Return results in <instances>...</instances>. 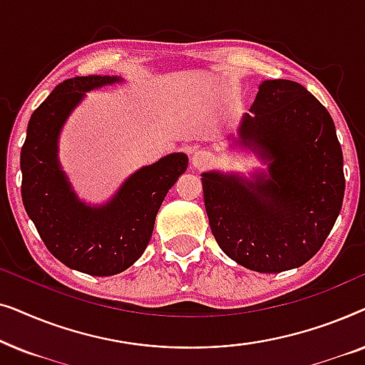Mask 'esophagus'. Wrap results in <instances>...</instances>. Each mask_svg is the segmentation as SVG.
<instances>
[{"label": "esophagus", "mask_w": 365, "mask_h": 365, "mask_svg": "<svg viewBox=\"0 0 365 365\" xmlns=\"http://www.w3.org/2000/svg\"><path fill=\"white\" fill-rule=\"evenodd\" d=\"M191 161H192V166L194 168L204 169V168H207L209 164L212 163V154L209 153V151H204V149H201V151H196V153L192 154Z\"/></svg>", "instance_id": "34e87169"}]
</instances>
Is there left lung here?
I'll list each match as a JSON object with an SVG mask.
<instances>
[{
	"mask_svg": "<svg viewBox=\"0 0 365 365\" xmlns=\"http://www.w3.org/2000/svg\"><path fill=\"white\" fill-rule=\"evenodd\" d=\"M237 136L267 164L254 181L202 173L204 206L219 247L256 272L306 264L341 212L344 159L331 114L302 84H259Z\"/></svg>",
	"mask_w": 365,
	"mask_h": 365,
	"instance_id": "1",
	"label": "left lung"
}]
</instances>
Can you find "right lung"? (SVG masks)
I'll return each mask as SVG.
<instances>
[{
  "label": "right lung",
  "mask_w": 365,
  "mask_h": 365,
  "mask_svg": "<svg viewBox=\"0 0 365 365\" xmlns=\"http://www.w3.org/2000/svg\"><path fill=\"white\" fill-rule=\"evenodd\" d=\"M121 76H76L53 89L28 123L21 148V197L44 246L64 266L89 276H114L143 256L169 189L187 169L174 153L131 174L101 206L73 191L59 166L58 139L84 93L121 83Z\"/></svg>",
  "instance_id": "right-lung-1"
}]
</instances>
